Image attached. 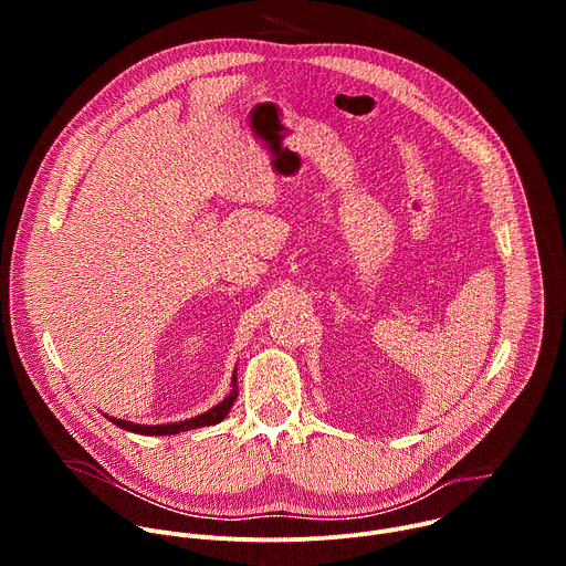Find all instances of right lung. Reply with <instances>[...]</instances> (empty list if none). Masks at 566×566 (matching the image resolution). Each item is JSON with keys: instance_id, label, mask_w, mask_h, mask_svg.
I'll return each mask as SVG.
<instances>
[{"instance_id": "add662e5", "label": "right lung", "mask_w": 566, "mask_h": 566, "mask_svg": "<svg viewBox=\"0 0 566 566\" xmlns=\"http://www.w3.org/2000/svg\"><path fill=\"white\" fill-rule=\"evenodd\" d=\"M237 398V378L232 376V391L219 402V406H214L212 410L195 417V419H186V421H179V423H166V426H138V423H132V421H123V419H114V417H107L114 426L123 428V430H129V432H136V434H147V437H168V434H179V432H186V430H195V428H203V426H214V423H221L226 419V415L230 412L232 402Z\"/></svg>"}]
</instances>
